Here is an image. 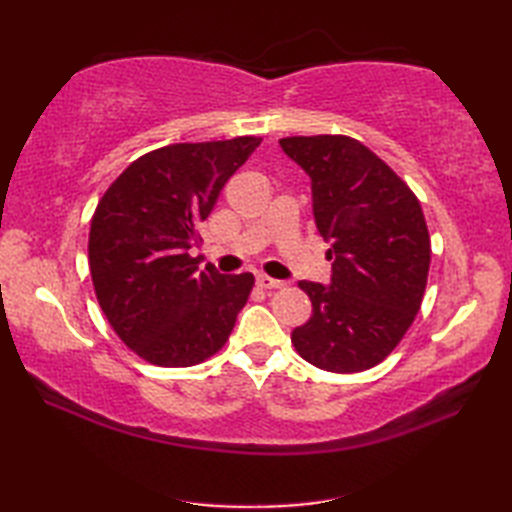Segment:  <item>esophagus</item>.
I'll return each instance as SVG.
<instances>
[{
	"mask_svg": "<svg viewBox=\"0 0 512 512\" xmlns=\"http://www.w3.org/2000/svg\"><path fill=\"white\" fill-rule=\"evenodd\" d=\"M257 286L264 288V290H275V288L284 286V281H279V279H273V277H268L264 273H259L257 275Z\"/></svg>",
	"mask_w": 512,
	"mask_h": 512,
	"instance_id": "1",
	"label": "esophagus"
}]
</instances>
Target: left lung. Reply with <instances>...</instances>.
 Masks as SVG:
<instances>
[{
    "instance_id": "left-lung-1",
    "label": "left lung",
    "mask_w": 512,
    "mask_h": 512,
    "mask_svg": "<svg viewBox=\"0 0 512 512\" xmlns=\"http://www.w3.org/2000/svg\"><path fill=\"white\" fill-rule=\"evenodd\" d=\"M284 154L308 173L330 284L299 281L312 317L295 350L334 374L363 372L400 343L427 288L431 242L420 202L374 151L347 136H292Z\"/></svg>"
}]
</instances>
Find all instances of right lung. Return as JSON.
I'll use <instances>...</instances> for the list:
<instances>
[{
  "instance_id": "1",
  "label": "right lung",
  "mask_w": 512,
  "mask_h": 512,
  "mask_svg": "<svg viewBox=\"0 0 512 512\" xmlns=\"http://www.w3.org/2000/svg\"><path fill=\"white\" fill-rule=\"evenodd\" d=\"M262 138L178 143L134 160L96 206L90 273L123 343L160 367H191L233 332L255 277L200 270V228Z\"/></svg>"
}]
</instances>
